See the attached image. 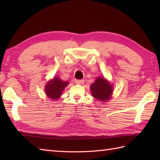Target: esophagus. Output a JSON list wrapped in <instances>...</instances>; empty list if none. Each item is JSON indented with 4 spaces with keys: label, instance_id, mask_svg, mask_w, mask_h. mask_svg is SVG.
Returning <instances> with one entry per match:
<instances>
[{
    "label": "esophagus",
    "instance_id": "1",
    "mask_svg": "<svg viewBox=\"0 0 160 160\" xmlns=\"http://www.w3.org/2000/svg\"><path fill=\"white\" fill-rule=\"evenodd\" d=\"M75 83L77 84H82L84 83L83 80H75Z\"/></svg>",
    "mask_w": 160,
    "mask_h": 160
}]
</instances>
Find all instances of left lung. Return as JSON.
<instances>
[{"instance_id":"8db88e82","label":"left lung","mask_w":160,"mask_h":160,"mask_svg":"<svg viewBox=\"0 0 160 160\" xmlns=\"http://www.w3.org/2000/svg\"><path fill=\"white\" fill-rule=\"evenodd\" d=\"M92 96L102 103L107 102L111 100L113 92V86L106 78L98 76L90 86Z\"/></svg>"}]
</instances>
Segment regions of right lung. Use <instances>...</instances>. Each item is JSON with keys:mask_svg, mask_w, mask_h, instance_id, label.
Instances as JSON below:
<instances>
[{"mask_svg": "<svg viewBox=\"0 0 160 160\" xmlns=\"http://www.w3.org/2000/svg\"><path fill=\"white\" fill-rule=\"evenodd\" d=\"M69 84V82L61 80L59 77H53L45 84V91L46 96L49 99L53 100L59 99L62 96L64 89Z\"/></svg>", "mask_w": 160, "mask_h": 160, "instance_id": "right-lung-1", "label": "right lung"}]
</instances>
